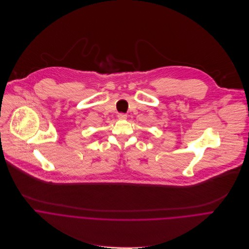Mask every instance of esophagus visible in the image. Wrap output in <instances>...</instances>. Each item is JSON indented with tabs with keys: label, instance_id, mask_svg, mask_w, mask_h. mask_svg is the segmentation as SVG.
Listing matches in <instances>:
<instances>
[{
	"label": "esophagus",
	"instance_id": "34e87169",
	"mask_svg": "<svg viewBox=\"0 0 249 249\" xmlns=\"http://www.w3.org/2000/svg\"><path fill=\"white\" fill-rule=\"evenodd\" d=\"M118 118H119V120H121V121H124V120H126V119H127V116H126L125 114L120 113V114L118 115Z\"/></svg>",
	"mask_w": 249,
	"mask_h": 249
}]
</instances>
